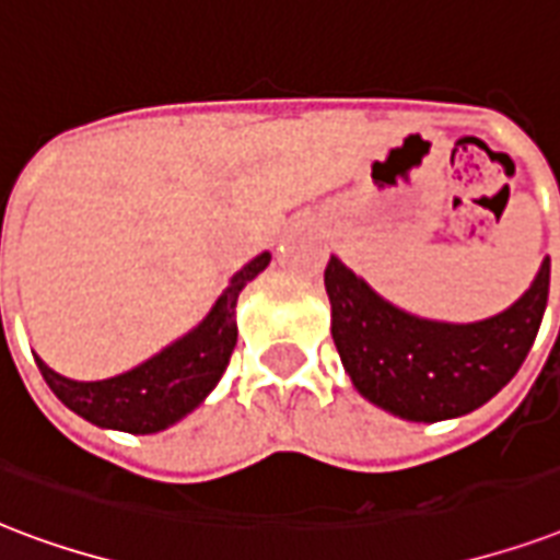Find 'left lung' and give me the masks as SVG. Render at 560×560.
<instances>
[{
	"instance_id": "obj_1",
	"label": "left lung",
	"mask_w": 560,
	"mask_h": 560,
	"mask_svg": "<svg viewBox=\"0 0 560 560\" xmlns=\"http://www.w3.org/2000/svg\"><path fill=\"white\" fill-rule=\"evenodd\" d=\"M326 293L335 347L366 402L399 420H455L490 402L526 361L549 296V258L517 302L476 323L402 311L337 255L326 264Z\"/></svg>"
}]
</instances>
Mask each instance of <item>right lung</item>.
<instances>
[{
  "instance_id": "obj_1",
  "label": "right lung",
  "mask_w": 560,
  "mask_h": 560,
  "mask_svg": "<svg viewBox=\"0 0 560 560\" xmlns=\"http://www.w3.org/2000/svg\"><path fill=\"white\" fill-rule=\"evenodd\" d=\"M270 258V252H261L243 264L211 311L187 335L176 337L170 347L126 373L100 382H75L34 355L37 370L72 413L100 429L128 434L164 432L196 411L223 378L237 343V296L258 272L267 270Z\"/></svg>"
}]
</instances>
